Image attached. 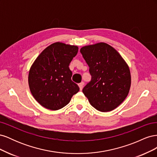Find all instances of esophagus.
<instances>
[{"mask_svg": "<svg viewBox=\"0 0 157 157\" xmlns=\"http://www.w3.org/2000/svg\"><path fill=\"white\" fill-rule=\"evenodd\" d=\"M83 86H84V82H80V83L78 84V86L80 88V90H82Z\"/></svg>", "mask_w": 157, "mask_h": 157, "instance_id": "esophagus-1", "label": "esophagus"}]
</instances>
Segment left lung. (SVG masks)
I'll return each instance as SVG.
<instances>
[{
    "label": "left lung",
    "mask_w": 157,
    "mask_h": 157,
    "mask_svg": "<svg viewBox=\"0 0 157 157\" xmlns=\"http://www.w3.org/2000/svg\"><path fill=\"white\" fill-rule=\"evenodd\" d=\"M80 53L89 66L91 81L82 92L91 105L101 112L111 111L124 100L130 91V69L110 45L99 42L85 46Z\"/></svg>",
    "instance_id": "1"
}]
</instances>
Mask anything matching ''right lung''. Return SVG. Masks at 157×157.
<instances>
[{
  "instance_id": "right-lung-1",
  "label": "right lung",
  "mask_w": 157,
  "mask_h": 157,
  "mask_svg": "<svg viewBox=\"0 0 157 157\" xmlns=\"http://www.w3.org/2000/svg\"><path fill=\"white\" fill-rule=\"evenodd\" d=\"M77 46L55 42L37 57L29 70L28 82L33 96L50 110L63 108L79 91L71 80L69 65L78 53Z\"/></svg>"
}]
</instances>
